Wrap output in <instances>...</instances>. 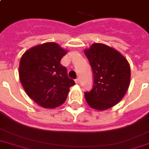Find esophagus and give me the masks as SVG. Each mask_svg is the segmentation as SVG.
Segmentation results:
<instances>
[{
	"label": "esophagus",
	"mask_w": 149,
	"mask_h": 149,
	"mask_svg": "<svg viewBox=\"0 0 149 149\" xmlns=\"http://www.w3.org/2000/svg\"><path fill=\"white\" fill-rule=\"evenodd\" d=\"M74 81H75V83L76 84H79V79H77L74 80Z\"/></svg>",
	"instance_id": "esophagus-1"
}]
</instances>
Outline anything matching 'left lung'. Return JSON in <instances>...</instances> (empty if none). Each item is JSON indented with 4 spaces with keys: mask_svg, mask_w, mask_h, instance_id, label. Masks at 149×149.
Segmentation results:
<instances>
[{
    "mask_svg": "<svg viewBox=\"0 0 149 149\" xmlns=\"http://www.w3.org/2000/svg\"><path fill=\"white\" fill-rule=\"evenodd\" d=\"M93 73L91 91L85 93L88 104L95 110L104 111L123 98L130 83V67L116 49L94 43L84 50Z\"/></svg>",
    "mask_w": 149,
    "mask_h": 149,
    "instance_id": "left-lung-1",
    "label": "left lung"
}]
</instances>
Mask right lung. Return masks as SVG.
Segmentation results:
<instances>
[{
	"label": "right lung",
	"mask_w": 149,
	"mask_h": 149,
	"mask_svg": "<svg viewBox=\"0 0 149 149\" xmlns=\"http://www.w3.org/2000/svg\"><path fill=\"white\" fill-rule=\"evenodd\" d=\"M68 51L55 42L32 47L21 57L19 68L20 81L26 94L45 108H55L67 99L74 81L60 60Z\"/></svg>",
	"instance_id": "1"
}]
</instances>
